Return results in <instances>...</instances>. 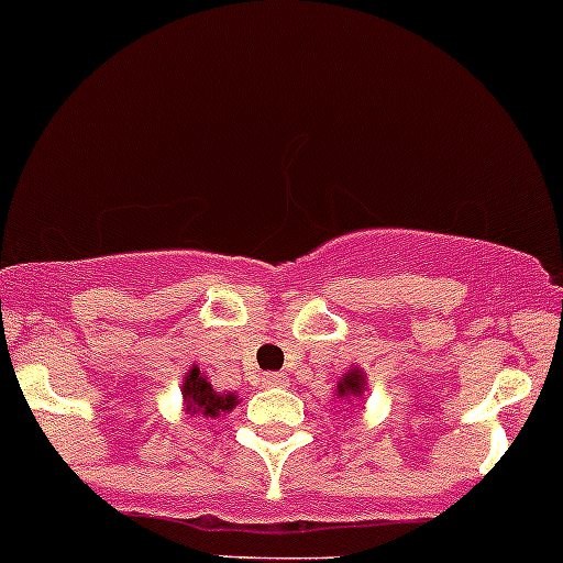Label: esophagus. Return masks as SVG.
Instances as JSON below:
<instances>
[{
    "mask_svg": "<svg viewBox=\"0 0 563 563\" xmlns=\"http://www.w3.org/2000/svg\"><path fill=\"white\" fill-rule=\"evenodd\" d=\"M262 385L264 387H283V385H286V376H283V374H264Z\"/></svg>",
    "mask_w": 563,
    "mask_h": 563,
    "instance_id": "34e87169",
    "label": "esophagus"
}]
</instances>
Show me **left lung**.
<instances>
[{
  "instance_id": "left-lung-1",
  "label": "left lung",
  "mask_w": 563,
  "mask_h": 563,
  "mask_svg": "<svg viewBox=\"0 0 563 563\" xmlns=\"http://www.w3.org/2000/svg\"><path fill=\"white\" fill-rule=\"evenodd\" d=\"M363 387H366V376L361 372H350L342 382H339L336 393L342 395V398H350V395L355 398V395H363Z\"/></svg>"
}]
</instances>
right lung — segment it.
I'll return each instance as SVG.
<instances>
[{
    "mask_svg": "<svg viewBox=\"0 0 563 563\" xmlns=\"http://www.w3.org/2000/svg\"><path fill=\"white\" fill-rule=\"evenodd\" d=\"M184 400H187V409L191 413H202V417H221L224 411H232L238 404V395L227 393L219 395L211 387V382L200 374V368H191L184 379Z\"/></svg>",
    "mask_w": 563,
    "mask_h": 563,
    "instance_id": "right-lung-1",
    "label": "right lung"
}]
</instances>
